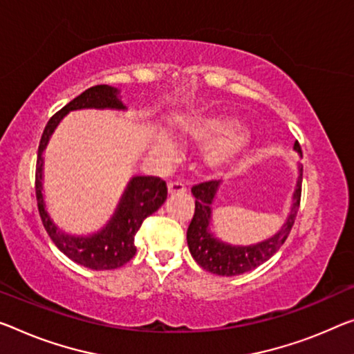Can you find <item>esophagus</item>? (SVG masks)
Returning <instances> with one entry per match:
<instances>
[{"label": "esophagus", "instance_id": "1", "mask_svg": "<svg viewBox=\"0 0 354 354\" xmlns=\"http://www.w3.org/2000/svg\"><path fill=\"white\" fill-rule=\"evenodd\" d=\"M187 189H185V187L182 183L178 182H174V183H169L167 185V194L169 196H176V194H183Z\"/></svg>", "mask_w": 354, "mask_h": 354}]
</instances>
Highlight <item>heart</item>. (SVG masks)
<instances>
[{
  "instance_id": "heart-1",
  "label": "heart",
  "mask_w": 354,
  "mask_h": 354,
  "mask_svg": "<svg viewBox=\"0 0 354 354\" xmlns=\"http://www.w3.org/2000/svg\"><path fill=\"white\" fill-rule=\"evenodd\" d=\"M185 142L205 145L203 162L210 172H225L247 153L248 136L242 133V124L232 117L205 115L187 122L182 127ZM160 158L171 161L180 151V145L171 134L160 133L153 144Z\"/></svg>"
}]
</instances>
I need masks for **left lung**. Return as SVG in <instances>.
<instances>
[{"instance_id":"8db88e82","label":"left lung","mask_w":354,"mask_h":354,"mask_svg":"<svg viewBox=\"0 0 354 354\" xmlns=\"http://www.w3.org/2000/svg\"><path fill=\"white\" fill-rule=\"evenodd\" d=\"M292 149L302 158V150L297 140ZM221 185V180H210L192 188L196 199V209L187 231V242L189 253L201 268L216 275L232 277L257 269L258 266L274 257L285 243L288 234L295 225L299 203H301L302 165L297 166V180L285 223L274 236L257 243H250V245H236V243L223 241L212 230L214 227V218H212L214 216V204Z\"/></svg>"}]
</instances>
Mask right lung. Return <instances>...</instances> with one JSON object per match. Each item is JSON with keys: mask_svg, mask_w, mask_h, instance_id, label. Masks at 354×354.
<instances>
[{"mask_svg": "<svg viewBox=\"0 0 354 354\" xmlns=\"http://www.w3.org/2000/svg\"><path fill=\"white\" fill-rule=\"evenodd\" d=\"M96 109V111L127 112L120 90L111 85H96L74 97L57 112L42 133L36 162L37 209L48 237L64 257L84 268L111 270L122 268L136 254L134 236L147 216L158 210L167 198L166 182L153 176H134L124 188L111 218L100 230L90 234L64 231L48 214L44 198V151L53 131L69 112Z\"/></svg>", "mask_w": 354, "mask_h": 354, "instance_id": "add662e5", "label": "right lung"}]
</instances>
